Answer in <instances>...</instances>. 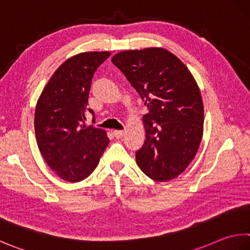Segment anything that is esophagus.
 <instances>
[{
    "label": "esophagus",
    "mask_w": 250,
    "mask_h": 250,
    "mask_svg": "<svg viewBox=\"0 0 250 250\" xmlns=\"http://www.w3.org/2000/svg\"><path fill=\"white\" fill-rule=\"evenodd\" d=\"M113 134H115V137L117 139H121L122 137H124L125 132H124V131H121V130H115V131H113Z\"/></svg>",
    "instance_id": "esophagus-1"
}]
</instances>
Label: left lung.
Returning <instances> with one entry per match:
<instances>
[{
    "label": "left lung",
    "instance_id": "8db88e82",
    "mask_svg": "<svg viewBox=\"0 0 250 250\" xmlns=\"http://www.w3.org/2000/svg\"><path fill=\"white\" fill-rule=\"evenodd\" d=\"M111 62L147 105L143 116L145 141L137 164L155 181L179 176L196 156L203 135L200 88L191 72L164 48L125 50Z\"/></svg>",
    "mask_w": 250,
    "mask_h": 250
}]
</instances>
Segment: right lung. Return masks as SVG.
<instances>
[{
	"mask_svg": "<svg viewBox=\"0 0 250 250\" xmlns=\"http://www.w3.org/2000/svg\"><path fill=\"white\" fill-rule=\"evenodd\" d=\"M109 51L82 52L58 67L38 98L36 140L43 160L61 179L79 183L92 174L109 143L105 130L85 124L88 93Z\"/></svg>",
	"mask_w": 250,
	"mask_h": 250,
	"instance_id": "1",
	"label": "right lung"
}]
</instances>
